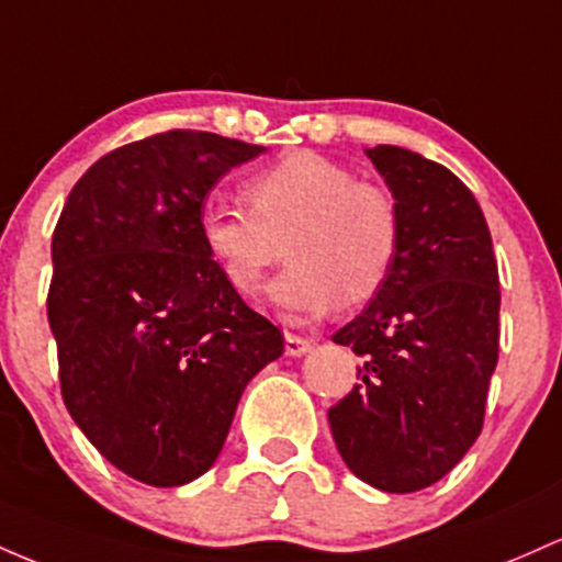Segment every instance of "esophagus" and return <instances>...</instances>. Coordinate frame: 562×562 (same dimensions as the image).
Instances as JSON below:
<instances>
[{
	"label": "esophagus",
	"mask_w": 562,
	"mask_h": 562,
	"mask_svg": "<svg viewBox=\"0 0 562 562\" xmlns=\"http://www.w3.org/2000/svg\"><path fill=\"white\" fill-rule=\"evenodd\" d=\"M283 348H286L289 358H300V356H305V352H311L313 339L286 331V334H283Z\"/></svg>",
	"instance_id": "esophagus-1"
}]
</instances>
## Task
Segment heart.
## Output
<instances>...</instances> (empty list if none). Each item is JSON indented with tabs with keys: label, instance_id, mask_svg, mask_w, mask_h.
I'll return each mask as SVG.
<instances>
[{
	"label": "heart",
	"instance_id": "heart-1",
	"mask_svg": "<svg viewBox=\"0 0 562 562\" xmlns=\"http://www.w3.org/2000/svg\"><path fill=\"white\" fill-rule=\"evenodd\" d=\"M244 196L249 212L206 201L199 238L214 268L244 297L260 292L265 273L292 260L270 283L268 300L294 318H315L374 300L401 249V214L393 193L356 180L345 164L294 150L257 172Z\"/></svg>",
	"mask_w": 562,
	"mask_h": 562
}]
</instances>
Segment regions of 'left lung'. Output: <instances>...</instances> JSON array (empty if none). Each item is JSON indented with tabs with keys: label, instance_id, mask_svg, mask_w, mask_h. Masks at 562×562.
Segmentation results:
<instances>
[{
	"label": "left lung",
	"instance_id": "8db88e82",
	"mask_svg": "<svg viewBox=\"0 0 562 562\" xmlns=\"http://www.w3.org/2000/svg\"><path fill=\"white\" fill-rule=\"evenodd\" d=\"M366 156L398 204L401 249L380 294L331 337L361 366L329 425L352 475L412 494L481 435L499 358V270L481 204L451 169L401 145Z\"/></svg>",
	"mask_w": 562,
	"mask_h": 562
}]
</instances>
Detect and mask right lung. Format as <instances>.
<instances>
[{"instance_id":"add662e5","label":"right lung","mask_w":562,"mask_h":562,"mask_svg":"<svg viewBox=\"0 0 562 562\" xmlns=\"http://www.w3.org/2000/svg\"><path fill=\"white\" fill-rule=\"evenodd\" d=\"M262 150L191 130L130 143L81 175L55 225L63 403L113 468L156 488L217 462L251 376L283 352L199 238L217 180Z\"/></svg>"}]
</instances>
